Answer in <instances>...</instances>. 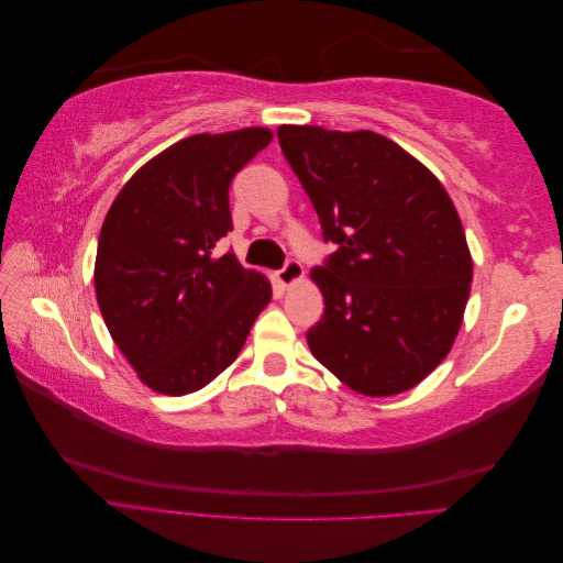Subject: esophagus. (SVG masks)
Instances as JSON below:
<instances>
[{
    "label": "esophagus",
    "mask_w": 563,
    "mask_h": 563,
    "mask_svg": "<svg viewBox=\"0 0 563 563\" xmlns=\"http://www.w3.org/2000/svg\"><path fill=\"white\" fill-rule=\"evenodd\" d=\"M302 275H305V269H302V265L298 263V261H286V265L277 272V282L284 286V288H288V286H294L296 282H300L302 279Z\"/></svg>",
    "instance_id": "esophagus-1"
}]
</instances>
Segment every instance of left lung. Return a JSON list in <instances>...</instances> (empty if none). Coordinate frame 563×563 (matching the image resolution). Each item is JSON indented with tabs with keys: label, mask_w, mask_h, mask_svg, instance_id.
Returning a JSON list of instances; mask_svg holds the SVG:
<instances>
[{
	"label": "left lung",
	"mask_w": 563,
	"mask_h": 563,
	"mask_svg": "<svg viewBox=\"0 0 563 563\" xmlns=\"http://www.w3.org/2000/svg\"><path fill=\"white\" fill-rule=\"evenodd\" d=\"M277 135L338 246L310 272L323 296L314 360L366 397L416 387L451 352L470 298L472 255L449 192L380 133L284 124Z\"/></svg>",
	"instance_id": "8db88e82"
}]
</instances>
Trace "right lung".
Here are the masks:
<instances>
[{"instance_id":"right-lung-1","label":"right lung","mask_w":563,"mask_h":563,"mask_svg":"<svg viewBox=\"0 0 563 563\" xmlns=\"http://www.w3.org/2000/svg\"><path fill=\"white\" fill-rule=\"evenodd\" d=\"M269 141V129L249 126L174 143L126 180L100 228V314L162 395H190L220 376L272 298L265 275L216 253L232 230L230 183Z\"/></svg>"}]
</instances>
